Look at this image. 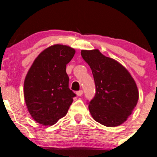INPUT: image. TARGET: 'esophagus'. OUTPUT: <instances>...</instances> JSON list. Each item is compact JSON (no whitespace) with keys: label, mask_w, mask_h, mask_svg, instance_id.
<instances>
[{"label":"esophagus","mask_w":157,"mask_h":157,"mask_svg":"<svg viewBox=\"0 0 157 157\" xmlns=\"http://www.w3.org/2000/svg\"><path fill=\"white\" fill-rule=\"evenodd\" d=\"M82 94H83V91H82V90H80V91H77V92H76V94L77 95V96H79V97L82 96Z\"/></svg>","instance_id":"34e87169"}]
</instances>
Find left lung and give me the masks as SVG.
Here are the masks:
<instances>
[{"mask_svg":"<svg viewBox=\"0 0 157 157\" xmlns=\"http://www.w3.org/2000/svg\"><path fill=\"white\" fill-rule=\"evenodd\" d=\"M81 55L91 68L96 86L95 96L89 102L93 119L107 127L121 125L138 102L134 78L122 64L98 49L82 50Z\"/></svg>","mask_w":157,"mask_h":157,"instance_id":"obj_1","label":"left lung"}]
</instances>
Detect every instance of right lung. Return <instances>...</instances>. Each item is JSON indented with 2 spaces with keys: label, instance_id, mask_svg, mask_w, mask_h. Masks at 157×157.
<instances>
[{
  "label": "right lung",
  "instance_id": "add662e5",
  "mask_svg": "<svg viewBox=\"0 0 157 157\" xmlns=\"http://www.w3.org/2000/svg\"><path fill=\"white\" fill-rule=\"evenodd\" d=\"M75 50L56 44L36 57L24 80L25 102L34 120L43 125H52L66 115L73 97L68 88L66 65Z\"/></svg>",
  "mask_w": 157,
  "mask_h": 157
}]
</instances>
